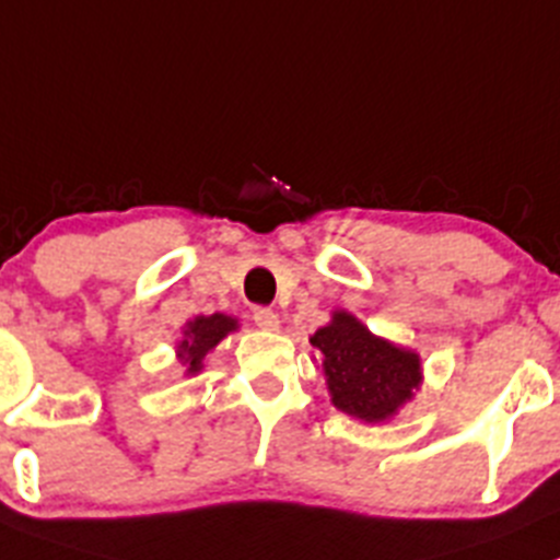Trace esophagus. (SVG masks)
Returning <instances> with one entry per match:
<instances>
[{"label": "esophagus", "instance_id": "1", "mask_svg": "<svg viewBox=\"0 0 560 560\" xmlns=\"http://www.w3.org/2000/svg\"><path fill=\"white\" fill-rule=\"evenodd\" d=\"M253 322L258 324L260 329H277V327H280V322H277V313L271 311V307H255Z\"/></svg>", "mask_w": 560, "mask_h": 560}]
</instances>
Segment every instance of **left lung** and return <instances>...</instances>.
<instances>
[{"label": "left lung", "instance_id": "1", "mask_svg": "<svg viewBox=\"0 0 560 560\" xmlns=\"http://www.w3.org/2000/svg\"><path fill=\"white\" fill-rule=\"evenodd\" d=\"M311 343L322 351L329 396L340 412L365 423L390 420L420 387L418 351L376 338L351 313L335 311Z\"/></svg>", "mask_w": 560, "mask_h": 560}]
</instances>
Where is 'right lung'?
Here are the masks:
<instances>
[{
	"label": "right lung",
	"instance_id": "obj_1",
	"mask_svg": "<svg viewBox=\"0 0 560 560\" xmlns=\"http://www.w3.org/2000/svg\"><path fill=\"white\" fill-rule=\"evenodd\" d=\"M238 329V322L225 313H214V316H197L184 327V340L178 343V360L186 369V374L195 376L203 371V360L222 338Z\"/></svg>",
	"mask_w": 560,
	"mask_h": 560
}]
</instances>
